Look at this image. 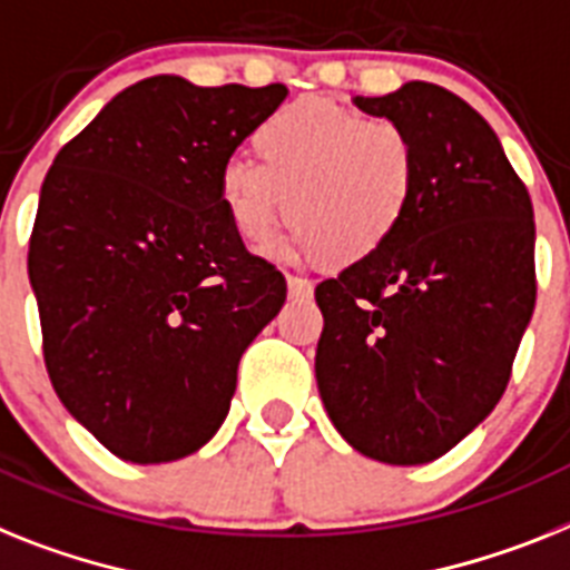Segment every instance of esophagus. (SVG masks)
<instances>
[{"label":"esophagus","mask_w":570,"mask_h":570,"mask_svg":"<svg viewBox=\"0 0 570 570\" xmlns=\"http://www.w3.org/2000/svg\"><path fill=\"white\" fill-rule=\"evenodd\" d=\"M286 286H289L293 298H309L313 295V281H307V277L286 275Z\"/></svg>","instance_id":"1"}]
</instances>
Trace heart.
I'll return each instance as SVG.
<instances>
[{"instance_id":"b5f03b06","label":"heart","mask_w":570,"mask_h":570,"mask_svg":"<svg viewBox=\"0 0 570 570\" xmlns=\"http://www.w3.org/2000/svg\"><path fill=\"white\" fill-rule=\"evenodd\" d=\"M255 153L261 165L228 159L217 174L219 205L243 243L266 240L286 212L295 255L353 266L389 246L409 217L417 150L391 118L295 100L257 127Z\"/></svg>"}]
</instances>
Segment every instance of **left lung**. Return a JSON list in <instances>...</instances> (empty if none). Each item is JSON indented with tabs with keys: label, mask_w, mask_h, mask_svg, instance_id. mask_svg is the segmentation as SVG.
Segmentation results:
<instances>
[{
	"label": "left lung",
	"mask_w": 570,
	"mask_h": 570,
	"mask_svg": "<svg viewBox=\"0 0 570 570\" xmlns=\"http://www.w3.org/2000/svg\"><path fill=\"white\" fill-rule=\"evenodd\" d=\"M356 107L409 132L417 188L389 246L315 286V380L356 452L414 466L504 394L537 304L533 205L490 124L443 86L411 80Z\"/></svg>",
	"instance_id": "1"
}]
</instances>
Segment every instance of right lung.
Listing matches in <instances>:
<instances>
[{
  "label": "right lung",
  "mask_w": 570,
  "mask_h": 570,
  "mask_svg": "<svg viewBox=\"0 0 570 570\" xmlns=\"http://www.w3.org/2000/svg\"><path fill=\"white\" fill-rule=\"evenodd\" d=\"M284 98V83L138 80L46 174L28 243L46 371L121 461L205 446L243 351L284 307V275L248 255L217 196L219 167Z\"/></svg>",
  "instance_id": "right-lung-1"
}]
</instances>
